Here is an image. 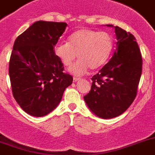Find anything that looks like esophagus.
Segmentation results:
<instances>
[{"instance_id":"1","label":"esophagus","mask_w":155,"mask_h":155,"mask_svg":"<svg viewBox=\"0 0 155 155\" xmlns=\"http://www.w3.org/2000/svg\"><path fill=\"white\" fill-rule=\"evenodd\" d=\"M81 78H76V77H74L73 78V81L74 82H77L78 81H80Z\"/></svg>"}]
</instances>
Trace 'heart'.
Masks as SVG:
<instances>
[{"label": "heart", "instance_id": "heart-1", "mask_svg": "<svg viewBox=\"0 0 155 155\" xmlns=\"http://www.w3.org/2000/svg\"><path fill=\"white\" fill-rule=\"evenodd\" d=\"M114 49V39L106 31L82 28L68 37V43L58 44L54 54L62 64L69 67L77 57L80 60L69 68L75 75H82L89 69L101 68L109 60Z\"/></svg>", "mask_w": 155, "mask_h": 155}]
</instances>
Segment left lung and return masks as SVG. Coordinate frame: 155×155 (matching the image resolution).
<instances>
[{
    "label": "left lung",
    "instance_id": "8db88e82",
    "mask_svg": "<svg viewBox=\"0 0 155 155\" xmlns=\"http://www.w3.org/2000/svg\"><path fill=\"white\" fill-rule=\"evenodd\" d=\"M107 27L114 28L112 25ZM117 48L110 60L92 77L90 92L84 97L97 117L113 118L134 101L142 72V57L134 35L116 26Z\"/></svg>",
    "mask_w": 155,
    "mask_h": 155
}]
</instances>
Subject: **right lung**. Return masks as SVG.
<instances>
[{"label":"right lung","instance_id":"obj_1","mask_svg":"<svg viewBox=\"0 0 155 155\" xmlns=\"http://www.w3.org/2000/svg\"><path fill=\"white\" fill-rule=\"evenodd\" d=\"M68 26L64 22L38 21L15 40L9 62L13 96L20 107L35 117L57 107L73 81L64 73L54 46Z\"/></svg>","mask_w":155,"mask_h":155}]
</instances>
